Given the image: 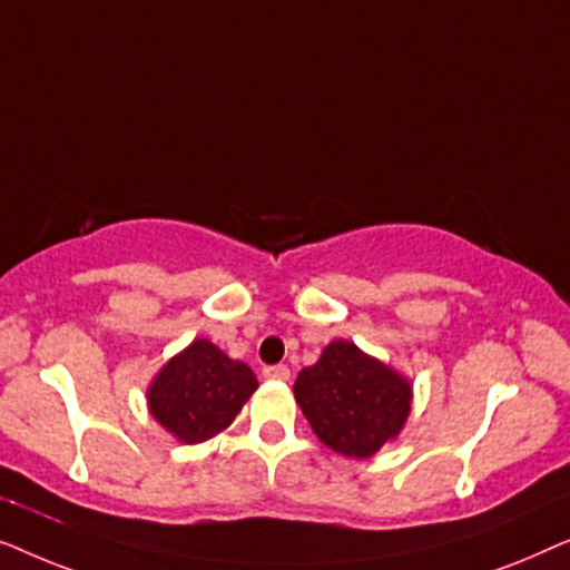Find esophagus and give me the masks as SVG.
<instances>
[{"label":"esophagus","instance_id":"esophagus-1","mask_svg":"<svg viewBox=\"0 0 570 570\" xmlns=\"http://www.w3.org/2000/svg\"><path fill=\"white\" fill-rule=\"evenodd\" d=\"M264 379H269V381H287L291 379V368H287V365H283V363H277V365H264Z\"/></svg>","mask_w":570,"mask_h":570}]
</instances>
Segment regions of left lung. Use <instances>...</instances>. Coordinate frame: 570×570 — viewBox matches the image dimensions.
<instances>
[{"label": "left lung", "mask_w": 570, "mask_h": 570, "mask_svg": "<svg viewBox=\"0 0 570 570\" xmlns=\"http://www.w3.org/2000/svg\"><path fill=\"white\" fill-rule=\"evenodd\" d=\"M295 400L318 439L365 459L392 441L410 415L412 386L353 342L337 340L295 379Z\"/></svg>", "instance_id": "obj_1"}]
</instances>
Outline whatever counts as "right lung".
<instances>
[{
	"instance_id": "right-lung-1",
	"label": "right lung",
	"mask_w": 570,
	"mask_h": 570,
	"mask_svg": "<svg viewBox=\"0 0 570 570\" xmlns=\"http://www.w3.org/2000/svg\"><path fill=\"white\" fill-rule=\"evenodd\" d=\"M256 386L246 363L230 361L213 342L194 340L163 365L147 392V404L178 441L199 443L228 428Z\"/></svg>"
}]
</instances>
